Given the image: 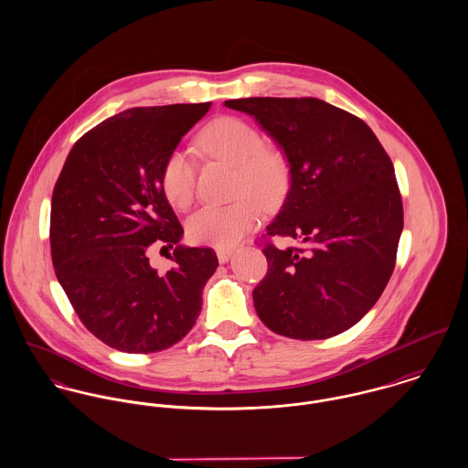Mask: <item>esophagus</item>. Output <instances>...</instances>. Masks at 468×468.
<instances>
[{
    "label": "esophagus",
    "instance_id": "esophagus-1",
    "mask_svg": "<svg viewBox=\"0 0 468 468\" xmlns=\"http://www.w3.org/2000/svg\"><path fill=\"white\" fill-rule=\"evenodd\" d=\"M216 254H218V261L219 263H227L232 258L234 250L232 249H216Z\"/></svg>",
    "mask_w": 468,
    "mask_h": 468
}]
</instances>
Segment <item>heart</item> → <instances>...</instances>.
I'll list each match as a JSON object with an SVG mask.
<instances>
[{"instance_id": "obj_1", "label": "heart", "mask_w": 468, "mask_h": 468, "mask_svg": "<svg viewBox=\"0 0 468 468\" xmlns=\"http://www.w3.org/2000/svg\"><path fill=\"white\" fill-rule=\"evenodd\" d=\"M200 147L239 169V193L265 205L284 191L286 171L282 160L265 149L261 133L245 121L223 117L210 122L200 134ZM197 165L186 151H175L162 169V189L171 205L187 208L195 198ZM261 221V207L254 200L232 205H205L187 221V234L195 243L227 249L236 245Z\"/></svg>"}]
</instances>
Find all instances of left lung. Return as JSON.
Wrapping results in <instances>:
<instances>
[{
  "mask_svg": "<svg viewBox=\"0 0 468 468\" xmlns=\"http://www.w3.org/2000/svg\"><path fill=\"white\" fill-rule=\"evenodd\" d=\"M225 106L250 115L282 151L290 189L267 234L303 245L263 249L267 275L252 292L260 319L299 340L349 330L395 268L403 208L391 158L364 121L321 99L249 97Z\"/></svg>",
  "mask_w": 468,
  "mask_h": 468,
  "instance_id": "obj_1",
  "label": "left lung"
}]
</instances>
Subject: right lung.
<instances>
[{"label": "right lung", "mask_w": 468, "mask_h": 468, "mask_svg": "<svg viewBox=\"0 0 468 468\" xmlns=\"http://www.w3.org/2000/svg\"><path fill=\"white\" fill-rule=\"evenodd\" d=\"M208 108H132L101 122L73 144L54 187L58 281L88 332L113 349H167L200 315L218 258L180 243L184 229L164 195L162 169ZM153 242L176 247L165 274L148 265Z\"/></svg>", "instance_id": "1"}]
</instances>
